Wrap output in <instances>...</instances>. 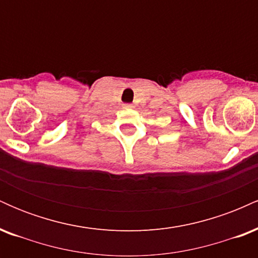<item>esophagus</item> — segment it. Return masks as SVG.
<instances>
[{
  "label": "esophagus",
  "instance_id": "34e87169",
  "mask_svg": "<svg viewBox=\"0 0 258 258\" xmlns=\"http://www.w3.org/2000/svg\"><path fill=\"white\" fill-rule=\"evenodd\" d=\"M123 108H125V109H131V108H133V105L132 104H123Z\"/></svg>",
  "mask_w": 258,
  "mask_h": 258
}]
</instances>
